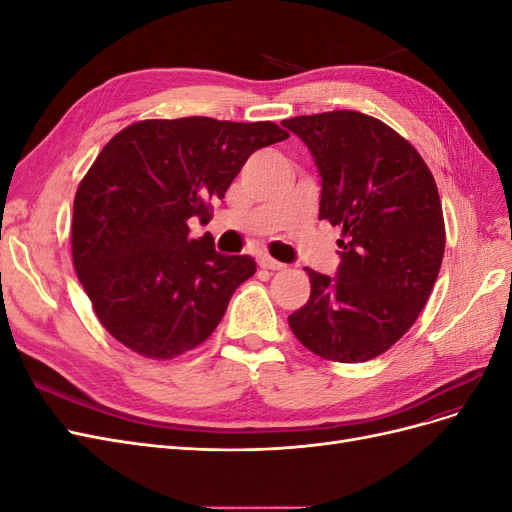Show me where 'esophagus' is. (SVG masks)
<instances>
[{
    "label": "esophagus",
    "instance_id": "esophagus-1",
    "mask_svg": "<svg viewBox=\"0 0 512 512\" xmlns=\"http://www.w3.org/2000/svg\"><path fill=\"white\" fill-rule=\"evenodd\" d=\"M258 265L262 267V269H269V271H282L286 265H282V262H277L275 258H271V256H267V254H262V256H258Z\"/></svg>",
    "mask_w": 512,
    "mask_h": 512
}]
</instances>
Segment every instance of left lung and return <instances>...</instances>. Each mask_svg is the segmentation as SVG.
<instances>
[{
	"label": "left lung",
	"instance_id": "1",
	"mask_svg": "<svg viewBox=\"0 0 512 512\" xmlns=\"http://www.w3.org/2000/svg\"><path fill=\"white\" fill-rule=\"evenodd\" d=\"M282 126L316 162L318 218L342 228L335 277L305 269L312 292L288 324L322 359L369 361L404 337L438 280L446 239L436 181L376 117L333 111Z\"/></svg>",
	"mask_w": 512,
	"mask_h": 512
}]
</instances>
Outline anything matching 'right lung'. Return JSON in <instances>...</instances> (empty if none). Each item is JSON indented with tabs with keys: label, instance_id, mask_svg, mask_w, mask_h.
<instances>
[{
	"label": "right lung",
	"instance_id": "add662e5",
	"mask_svg": "<svg viewBox=\"0 0 512 512\" xmlns=\"http://www.w3.org/2000/svg\"><path fill=\"white\" fill-rule=\"evenodd\" d=\"M271 121L149 119L106 143L74 196L72 260L102 327L149 359L203 344L235 290L256 273L252 256L190 239L211 200L254 151L286 141Z\"/></svg>",
	"mask_w": 512,
	"mask_h": 512
}]
</instances>
